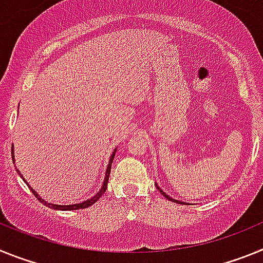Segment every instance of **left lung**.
Segmentation results:
<instances>
[{
  "mask_svg": "<svg viewBox=\"0 0 263 263\" xmlns=\"http://www.w3.org/2000/svg\"><path fill=\"white\" fill-rule=\"evenodd\" d=\"M155 185H157V188H158V190H159V192H160V194L163 195V196H164V197H166V199H168V200H171V201H175V203H178V204H184V203H182V201H179V200H175V199H173V197H170V196H168V195H167V194H166V192H164V191H163V190H162V188H160V187H159V185H158V184H157V183H155ZM185 204H187V203H185Z\"/></svg>",
  "mask_w": 263,
  "mask_h": 263,
  "instance_id": "left-lung-1",
  "label": "left lung"
}]
</instances>
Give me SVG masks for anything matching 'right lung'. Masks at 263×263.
I'll use <instances>...</instances> for the list:
<instances>
[{"instance_id":"obj_1","label":"right lung","mask_w":263,"mask_h":263,"mask_svg":"<svg viewBox=\"0 0 263 263\" xmlns=\"http://www.w3.org/2000/svg\"><path fill=\"white\" fill-rule=\"evenodd\" d=\"M20 108V106H18ZM116 152H117V148H115V152H113V154L110 155V159H109V163H108V167H106V171H105V178H104V182H103V185H101V188H100V191L97 192L95 196H92L90 199H87V200L81 201V203H76V204H68V205H59V204H52V203H48V201H46L45 199H42L41 196H39V194H36L35 190H32L31 187H30L29 183L26 182V179L23 178V175L21 174L20 170H17L18 175L21 176V178L23 179V182L26 183L27 185H29V188L32 191V194L35 195V197H38V200L41 201V203L45 204L46 206H48V208H52V210H58V211H73V210H84V208H88V206H90L92 204L96 203L97 200H99L100 197L103 196L104 194H105L106 191V185H108V180H109V174H110V167H111V162H113V159H115V154ZM11 158H13V162H14V147H11Z\"/></svg>"}]
</instances>
